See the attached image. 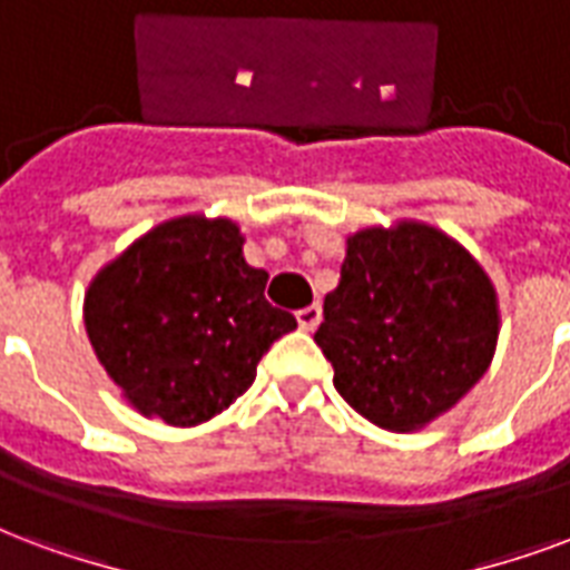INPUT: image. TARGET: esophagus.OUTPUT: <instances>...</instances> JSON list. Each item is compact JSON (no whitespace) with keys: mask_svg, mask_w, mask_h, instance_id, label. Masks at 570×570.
Wrapping results in <instances>:
<instances>
[{"mask_svg":"<svg viewBox=\"0 0 570 570\" xmlns=\"http://www.w3.org/2000/svg\"><path fill=\"white\" fill-rule=\"evenodd\" d=\"M297 324H301L303 331H315L321 324V306L318 303H312V306H306V309L297 312Z\"/></svg>","mask_w":570,"mask_h":570,"instance_id":"34e87169","label":"esophagus"}]
</instances>
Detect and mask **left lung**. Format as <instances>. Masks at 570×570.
Returning <instances> with one entry per match:
<instances>
[{
	"mask_svg": "<svg viewBox=\"0 0 570 570\" xmlns=\"http://www.w3.org/2000/svg\"><path fill=\"white\" fill-rule=\"evenodd\" d=\"M499 331V294L472 252L435 225L396 219L348 234L315 342L354 412L414 432L481 382Z\"/></svg>",
	"mask_w": 570,
	"mask_h": 570,
	"instance_id": "8db88e82",
	"label": "left lung"
}]
</instances>
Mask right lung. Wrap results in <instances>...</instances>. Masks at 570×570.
<instances>
[{"instance_id":"right-lung-1","label":"right lung","mask_w":570,"mask_h":570,"mask_svg":"<svg viewBox=\"0 0 570 570\" xmlns=\"http://www.w3.org/2000/svg\"><path fill=\"white\" fill-rule=\"evenodd\" d=\"M243 243L228 216H174L89 282V345L144 417L170 426L216 417L249 391L264 351L297 327L264 301L267 269L246 264Z\"/></svg>"}]
</instances>
